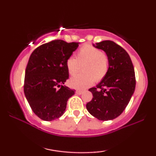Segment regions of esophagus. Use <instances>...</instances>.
<instances>
[{
    "label": "esophagus",
    "instance_id": "34e87169",
    "mask_svg": "<svg viewBox=\"0 0 156 156\" xmlns=\"http://www.w3.org/2000/svg\"><path fill=\"white\" fill-rule=\"evenodd\" d=\"M83 92V91L80 90V89H78V90L76 91V94H81Z\"/></svg>",
    "mask_w": 156,
    "mask_h": 156
}]
</instances>
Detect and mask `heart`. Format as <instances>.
<instances>
[{
    "label": "heart",
    "mask_w": 156,
    "mask_h": 156,
    "mask_svg": "<svg viewBox=\"0 0 156 156\" xmlns=\"http://www.w3.org/2000/svg\"><path fill=\"white\" fill-rule=\"evenodd\" d=\"M108 57L99 48L85 44L78 50L76 58L69 57L66 62V67L70 76H75L80 70L83 73L73 77L69 83L76 89H83L94 83L101 81L106 76L108 71Z\"/></svg>",
    "instance_id": "b5f03b06"
}]
</instances>
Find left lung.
Instances as JSON below:
<instances>
[{
	"mask_svg": "<svg viewBox=\"0 0 156 156\" xmlns=\"http://www.w3.org/2000/svg\"><path fill=\"white\" fill-rule=\"evenodd\" d=\"M93 45L108 55V71L96 87L89 89L93 98L87 103V109L100 120H111L123 112L133 95L136 87L133 65L125 50L113 41Z\"/></svg>",
	"mask_w": 156,
	"mask_h": 156,
	"instance_id": "left-lung-1",
	"label": "left lung"
}]
</instances>
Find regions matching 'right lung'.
<instances>
[{
	"label": "right lung",
	"instance_id": "obj_1",
	"mask_svg": "<svg viewBox=\"0 0 156 156\" xmlns=\"http://www.w3.org/2000/svg\"><path fill=\"white\" fill-rule=\"evenodd\" d=\"M78 42L55 39L32 52L26 69L24 93L34 113L44 121L58 119L64 113L74 89L64 86L69 78L66 62Z\"/></svg>",
	"mask_w": 156,
	"mask_h": 156
}]
</instances>
